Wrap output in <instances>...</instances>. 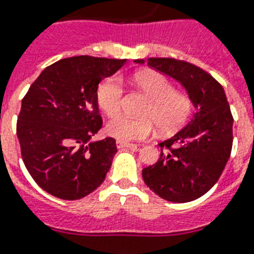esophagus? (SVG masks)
<instances>
[{
	"label": "esophagus",
	"instance_id": "obj_1",
	"mask_svg": "<svg viewBox=\"0 0 254 254\" xmlns=\"http://www.w3.org/2000/svg\"><path fill=\"white\" fill-rule=\"evenodd\" d=\"M117 147L118 148H132L136 147L135 144L128 143V141H122V140H117Z\"/></svg>",
	"mask_w": 254,
	"mask_h": 254
}]
</instances>
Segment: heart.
<instances>
[{
	"mask_svg": "<svg viewBox=\"0 0 254 254\" xmlns=\"http://www.w3.org/2000/svg\"><path fill=\"white\" fill-rule=\"evenodd\" d=\"M133 80L152 98L145 111L151 119L118 117L106 127L107 133L122 141L143 140L153 131V122L161 132H172L188 119L191 111V101L184 93L174 92L173 84L157 72H141ZM123 82L119 77H109L97 88L95 98L99 109L109 118L119 115L123 103Z\"/></svg>",
	"mask_w": 254,
	"mask_h": 254,
	"instance_id": "1",
	"label": "heart"
}]
</instances>
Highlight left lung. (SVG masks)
Segmentation results:
<instances>
[{
	"label": "left lung",
	"instance_id": "1",
	"mask_svg": "<svg viewBox=\"0 0 254 254\" xmlns=\"http://www.w3.org/2000/svg\"><path fill=\"white\" fill-rule=\"evenodd\" d=\"M172 77L186 89L194 114L184 128L159 145V161L144 168L143 180L162 199L185 203L218 182L232 149L233 118L224 89L210 73L170 58L135 60Z\"/></svg>",
	"mask_w": 254,
	"mask_h": 254
}]
</instances>
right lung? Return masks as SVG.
I'll use <instances>...</instances> for the list:
<instances>
[{"mask_svg": "<svg viewBox=\"0 0 254 254\" xmlns=\"http://www.w3.org/2000/svg\"><path fill=\"white\" fill-rule=\"evenodd\" d=\"M127 60L73 56L47 66L22 99L17 136L24 165L51 195L81 199L105 181L117 144L102 128L95 93Z\"/></svg>", "mask_w": 254, "mask_h": 254, "instance_id": "add662e5", "label": "right lung"}]
</instances>
